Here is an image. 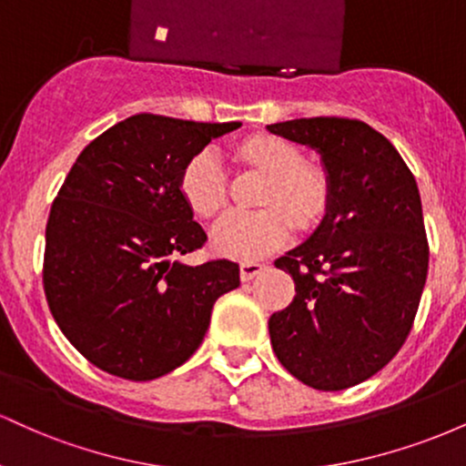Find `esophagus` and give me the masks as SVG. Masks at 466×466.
I'll return each instance as SVG.
<instances>
[{
    "mask_svg": "<svg viewBox=\"0 0 466 466\" xmlns=\"http://www.w3.org/2000/svg\"><path fill=\"white\" fill-rule=\"evenodd\" d=\"M263 263H256V260H245V263H240V280H251V278H256L263 271Z\"/></svg>",
    "mask_w": 466,
    "mask_h": 466,
    "instance_id": "esophagus-1",
    "label": "esophagus"
}]
</instances>
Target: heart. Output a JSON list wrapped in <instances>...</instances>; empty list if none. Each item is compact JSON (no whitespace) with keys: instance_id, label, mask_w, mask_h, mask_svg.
<instances>
[{"instance_id":"1","label":"heart","mask_w":466,"mask_h":466,"mask_svg":"<svg viewBox=\"0 0 466 466\" xmlns=\"http://www.w3.org/2000/svg\"><path fill=\"white\" fill-rule=\"evenodd\" d=\"M245 162L269 175L263 192V210H229L212 228V245L229 258L251 260L285 243L291 234V218L298 226H311L326 208L322 173L304 166L302 153L280 137H258L240 148ZM181 192L199 217L221 210L228 195V177L221 155L203 148L181 173ZM292 215L289 218L286 212Z\"/></svg>"}]
</instances>
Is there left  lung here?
Here are the masks:
<instances>
[{
    "mask_svg": "<svg viewBox=\"0 0 466 466\" xmlns=\"http://www.w3.org/2000/svg\"><path fill=\"white\" fill-rule=\"evenodd\" d=\"M267 131L319 155L326 212L276 260L296 282L269 318L278 361L315 390H346L400 350L427 280L419 186L397 148L349 117H298Z\"/></svg>",
    "mask_w": 466,
    "mask_h": 466,
    "instance_id": "8db88e82",
    "label": "left lung"
}]
</instances>
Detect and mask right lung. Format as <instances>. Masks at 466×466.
<instances>
[{
  "label": "right lung",
  "mask_w": 466,
  "mask_h": 466,
  "mask_svg": "<svg viewBox=\"0 0 466 466\" xmlns=\"http://www.w3.org/2000/svg\"><path fill=\"white\" fill-rule=\"evenodd\" d=\"M240 122L137 114L83 148L46 228L44 289L69 344L131 381L168 374L199 349L238 265H186L206 232L181 192L186 164Z\"/></svg>",
  "instance_id": "obj_1"
}]
</instances>
